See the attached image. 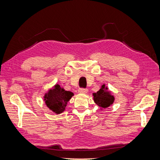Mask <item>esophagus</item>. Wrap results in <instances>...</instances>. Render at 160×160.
<instances>
[{"instance_id": "1", "label": "esophagus", "mask_w": 160, "mask_h": 160, "mask_svg": "<svg viewBox=\"0 0 160 160\" xmlns=\"http://www.w3.org/2000/svg\"><path fill=\"white\" fill-rule=\"evenodd\" d=\"M88 91V89H84V88H80L78 90V92L79 93H86Z\"/></svg>"}]
</instances>
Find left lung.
Masks as SVG:
<instances>
[{"instance_id":"obj_1","label":"left lung","mask_w":160,"mask_h":160,"mask_svg":"<svg viewBox=\"0 0 160 160\" xmlns=\"http://www.w3.org/2000/svg\"><path fill=\"white\" fill-rule=\"evenodd\" d=\"M108 88L105 85L101 86V88L93 94L95 103L101 108H107L112 105L114 101V97L108 91Z\"/></svg>"}]
</instances>
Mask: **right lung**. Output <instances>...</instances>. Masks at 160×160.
<instances>
[{
    "label": "right lung",
    "instance_id": "1",
    "mask_svg": "<svg viewBox=\"0 0 160 160\" xmlns=\"http://www.w3.org/2000/svg\"><path fill=\"white\" fill-rule=\"evenodd\" d=\"M73 95L71 91H65L59 85H55L44 97L45 104L55 113L60 114L65 110L67 102Z\"/></svg>",
    "mask_w": 160,
    "mask_h": 160
}]
</instances>
